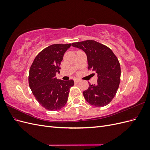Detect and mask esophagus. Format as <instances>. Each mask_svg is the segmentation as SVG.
Wrapping results in <instances>:
<instances>
[{"label": "esophagus", "instance_id": "34e87169", "mask_svg": "<svg viewBox=\"0 0 150 150\" xmlns=\"http://www.w3.org/2000/svg\"><path fill=\"white\" fill-rule=\"evenodd\" d=\"M74 82H75V83H78L79 82V80L78 79H74Z\"/></svg>", "mask_w": 150, "mask_h": 150}]
</instances>
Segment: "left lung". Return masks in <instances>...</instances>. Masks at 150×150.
<instances>
[{
    "label": "left lung",
    "instance_id": "1",
    "mask_svg": "<svg viewBox=\"0 0 150 150\" xmlns=\"http://www.w3.org/2000/svg\"><path fill=\"white\" fill-rule=\"evenodd\" d=\"M72 46L83 50L88 57V69L98 74L96 84L89 83L88 89L83 91L85 99L96 107L106 106L115 96L120 83L117 57L111 49L94 40L73 42Z\"/></svg>",
    "mask_w": 150,
    "mask_h": 150
}]
</instances>
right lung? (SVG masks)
Instances as JSON below:
<instances>
[{
  "label": "right lung",
  "instance_id": "1",
  "mask_svg": "<svg viewBox=\"0 0 150 150\" xmlns=\"http://www.w3.org/2000/svg\"><path fill=\"white\" fill-rule=\"evenodd\" d=\"M71 44L51 45L40 51L32 64L29 74V85L39 103L49 111H57L65 106L72 79H57L63 56Z\"/></svg>",
  "mask_w": 150,
  "mask_h": 150
}]
</instances>
